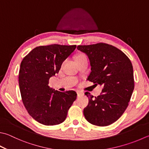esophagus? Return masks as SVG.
<instances>
[{
  "label": "esophagus",
  "mask_w": 149,
  "mask_h": 149,
  "mask_svg": "<svg viewBox=\"0 0 149 149\" xmlns=\"http://www.w3.org/2000/svg\"><path fill=\"white\" fill-rule=\"evenodd\" d=\"M77 96L78 97H82V96H83V95H84V93L82 91H77Z\"/></svg>",
  "instance_id": "34e87169"
}]
</instances>
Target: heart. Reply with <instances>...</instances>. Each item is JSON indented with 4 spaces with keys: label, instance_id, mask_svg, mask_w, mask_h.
Here are the masks:
<instances>
[{
    "label": "heart",
    "instance_id": "obj_1",
    "mask_svg": "<svg viewBox=\"0 0 149 149\" xmlns=\"http://www.w3.org/2000/svg\"><path fill=\"white\" fill-rule=\"evenodd\" d=\"M86 56L84 54H78L77 57H76V59H78V58H83V57H86Z\"/></svg>",
    "mask_w": 149,
    "mask_h": 149
}]
</instances>
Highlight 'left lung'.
<instances>
[{
	"label": "left lung",
	"instance_id": "obj_1",
	"mask_svg": "<svg viewBox=\"0 0 149 149\" xmlns=\"http://www.w3.org/2000/svg\"><path fill=\"white\" fill-rule=\"evenodd\" d=\"M87 54L91 72L88 80L102 85V93L93 97L86 92L89 103L84 109L91 124L105 127L119 119L128 106L134 89L133 67L127 55L116 47L104 43L78 45Z\"/></svg>",
	"mask_w": 149,
	"mask_h": 149
}]
</instances>
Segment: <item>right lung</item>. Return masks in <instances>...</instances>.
Segmentation results:
<instances>
[{
    "label": "right lung",
    "instance_id": "add662e5",
    "mask_svg": "<svg viewBox=\"0 0 149 149\" xmlns=\"http://www.w3.org/2000/svg\"><path fill=\"white\" fill-rule=\"evenodd\" d=\"M76 47L57 44L37 47L21 61L19 85L22 103L30 116L41 124L63 123L77 99L74 91L60 92L49 86L50 78L58 73Z\"/></svg>",
    "mask_w": 149,
    "mask_h": 149
}]
</instances>
